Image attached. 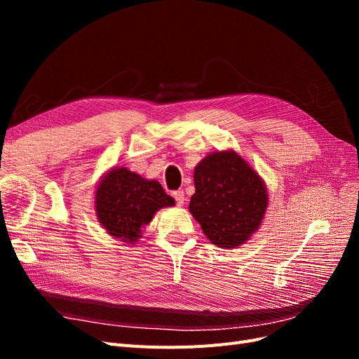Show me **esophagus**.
<instances>
[{
  "label": "esophagus",
  "mask_w": 359,
  "mask_h": 359,
  "mask_svg": "<svg viewBox=\"0 0 359 359\" xmlns=\"http://www.w3.org/2000/svg\"><path fill=\"white\" fill-rule=\"evenodd\" d=\"M172 196H173V199H175V202H177L178 205H182V203H184V191H182V190L173 191Z\"/></svg>",
  "instance_id": "esophagus-1"
}]
</instances>
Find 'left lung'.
Wrapping results in <instances>:
<instances>
[{
	"label": "left lung",
	"instance_id": "obj_1",
	"mask_svg": "<svg viewBox=\"0 0 359 359\" xmlns=\"http://www.w3.org/2000/svg\"><path fill=\"white\" fill-rule=\"evenodd\" d=\"M194 189L190 212L217 247L241 245L264 219L268 205L264 182L233 151L203 158L194 169Z\"/></svg>",
	"mask_w": 359,
	"mask_h": 359
}]
</instances>
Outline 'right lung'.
Returning a JSON list of instances; mask_svg holds the SVG:
<instances>
[{
  "label": "right lung",
  "mask_w": 359,
  "mask_h": 359,
  "mask_svg": "<svg viewBox=\"0 0 359 359\" xmlns=\"http://www.w3.org/2000/svg\"><path fill=\"white\" fill-rule=\"evenodd\" d=\"M175 203L157 181H147L126 168L111 170L95 191V211L104 229L133 243L158 208Z\"/></svg>",
  "instance_id": "obj_1"
}]
</instances>
